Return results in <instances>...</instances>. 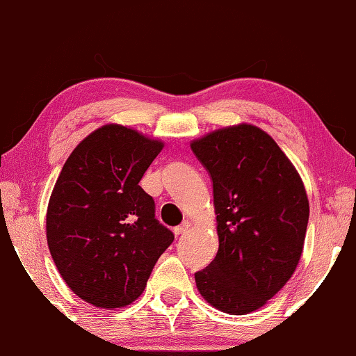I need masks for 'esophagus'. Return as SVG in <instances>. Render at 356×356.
I'll return each instance as SVG.
<instances>
[{
  "label": "esophagus",
  "instance_id": "34e87169",
  "mask_svg": "<svg viewBox=\"0 0 356 356\" xmlns=\"http://www.w3.org/2000/svg\"><path fill=\"white\" fill-rule=\"evenodd\" d=\"M188 227H190V222H188V221H184L182 224H180V226L174 227V234H176V235H182L184 232H187Z\"/></svg>",
  "mask_w": 356,
  "mask_h": 356
}]
</instances>
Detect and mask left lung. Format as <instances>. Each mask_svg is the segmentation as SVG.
Returning a JSON list of instances; mask_svg holds the SVG:
<instances>
[{
    "label": "left lung",
    "instance_id": "left-lung-1",
    "mask_svg": "<svg viewBox=\"0 0 356 356\" xmlns=\"http://www.w3.org/2000/svg\"><path fill=\"white\" fill-rule=\"evenodd\" d=\"M213 182L219 248L195 273L214 308L245 314L287 284L302 257L309 204L297 169L264 130L240 124L192 142Z\"/></svg>",
    "mask_w": 356,
    "mask_h": 356
}]
</instances>
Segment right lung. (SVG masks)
Listing matches in <instances>:
<instances>
[{"mask_svg": "<svg viewBox=\"0 0 356 356\" xmlns=\"http://www.w3.org/2000/svg\"><path fill=\"white\" fill-rule=\"evenodd\" d=\"M163 149L159 140L118 124L99 127L67 158L47 211L49 253L74 293L98 308H121L147 287L174 234L140 187Z\"/></svg>", "mask_w": 356, "mask_h": 356, "instance_id": "1", "label": "right lung"}]
</instances>
